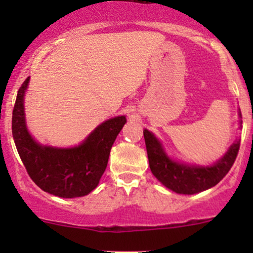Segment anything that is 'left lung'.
<instances>
[{
  "label": "left lung",
  "instance_id": "obj_1",
  "mask_svg": "<svg viewBox=\"0 0 253 253\" xmlns=\"http://www.w3.org/2000/svg\"><path fill=\"white\" fill-rule=\"evenodd\" d=\"M241 117V112H239ZM242 124V121H240ZM148 160L153 175L169 190L181 195H195L213 187L229 172L240 148L236 139L221 159L211 167L186 165L172 160L164 152L162 143L148 129L143 131Z\"/></svg>",
  "mask_w": 253,
  "mask_h": 253
}]
</instances>
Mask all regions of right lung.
Listing matches in <instances>:
<instances>
[{"label": "right lung", "mask_w": 253, "mask_h": 253, "mask_svg": "<svg viewBox=\"0 0 253 253\" xmlns=\"http://www.w3.org/2000/svg\"><path fill=\"white\" fill-rule=\"evenodd\" d=\"M29 77L17 94L12 115V134L30 178L45 192L62 198L82 197L98 186L109 155L126 117L117 116L99 125L81 144L73 148L42 145L30 136L25 125L24 94Z\"/></svg>", "instance_id": "obj_1"}]
</instances>
